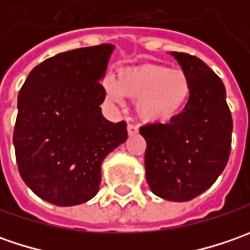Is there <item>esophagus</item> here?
Here are the masks:
<instances>
[{
  "label": "esophagus",
  "instance_id": "esophagus-1",
  "mask_svg": "<svg viewBox=\"0 0 250 250\" xmlns=\"http://www.w3.org/2000/svg\"><path fill=\"white\" fill-rule=\"evenodd\" d=\"M126 129H128V133H129V135H135V133H138L139 126H138V125H135V124H128Z\"/></svg>",
  "mask_w": 250,
  "mask_h": 250
}]
</instances>
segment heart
<instances>
[{"instance_id":"b5f03b06","label":"heart","mask_w":250,"mask_h":250,"mask_svg":"<svg viewBox=\"0 0 250 250\" xmlns=\"http://www.w3.org/2000/svg\"><path fill=\"white\" fill-rule=\"evenodd\" d=\"M190 81L182 69L164 65H143L125 69L117 82L107 79L105 94L114 104L124 96L136 100V114L147 122L168 121L184 108L190 96Z\"/></svg>"}]
</instances>
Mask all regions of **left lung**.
<instances>
[{"instance_id": "1", "label": "left lung", "mask_w": 250, "mask_h": 250, "mask_svg": "<svg viewBox=\"0 0 250 250\" xmlns=\"http://www.w3.org/2000/svg\"><path fill=\"white\" fill-rule=\"evenodd\" d=\"M190 81L185 108L167 124L140 126L146 179L154 195L188 202L211 187L231 153L232 117L221 79L195 55L171 53Z\"/></svg>"}]
</instances>
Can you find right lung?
<instances>
[{"mask_svg": "<svg viewBox=\"0 0 250 250\" xmlns=\"http://www.w3.org/2000/svg\"><path fill=\"white\" fill-rule=\"evenodd\" d=\"M112 44L54 55L29 73L18 96L14 145L19 174L39 197L75 206L99 192L101 163L128 138L126 122L101 114Z\"/></svg>", "mask_w": 250, "mask_h": 250, "instance_id": "obj_1", "label": "right lung"}]
</instances>
